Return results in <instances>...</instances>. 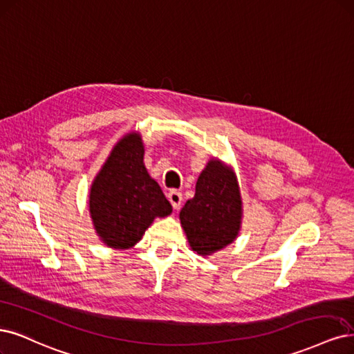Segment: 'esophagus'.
<instances>
[{
	"instance_id": "34e87169",
	"label": "esophagus",
	"mask_w": 354,
	"mask_h": 354,
	"mask_svg": "<svg viewBox=\"0 0 354 354\" xmlns=\"http://www.w3.org/2000/svg\"><path fill=\"white\" fill-rule=\"evenodd\" d=\"M167 198H168L169 203L173 205V208H174V209H178V208H180L181 201H183V194H181V192H178V190H169V192H168V194H167Z\"/></svg>"
}]
</instances>
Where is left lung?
<instances>
[{"instance_id":"obj_1","label":"left lung","mask_w":354,"mask_h":354,"mask_svg":"<svg viewBox=\"0 0 354 354\" xmlns=\"http://www.w3.org/2000/svg\"><path fill=\"white\" fill-rule=\"evenodd\" d=\"M241 199L236 174L219 161H209L196 183L194 198L180 212L190 248L211 254L239 234Z\"/></svg>"}]
</instances>
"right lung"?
<instances>
[{"label":"right lung","instance_id":"right-lung-1","mask_svg":"<svg viewBox=\"0 0 354 354\" xmlns=\"http://www.w3.org/2000/svg\"><path fill=\"white\" fill-rule=\"evenodd\" d=\"M138 133L121 139L91 187L89 208L96 233L115 249L135 246L156 216L171 214L158 183L143 165Z\"/></svg>","mask_w":354,"mask_h":354}]
</instances>
